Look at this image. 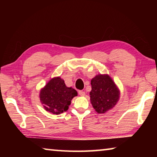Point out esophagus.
Segmentation results:
<instances>
[{
	"instance_id": "obj_1",
	"label": "esophagus",
	"mask_w": 157,
	"mask_h": 157,
	"mask_svg": "<svg viewBox=\"0 0 157 157\" xmlns=\"http://www.w3.org/2000/svg\"><path fill=\"white\" fill-rule=\"evenodd\" d=\"M78 94L79 95H81V96H84V95H85V92L83 91H79Z\"/></svg>"
}]
</instances>
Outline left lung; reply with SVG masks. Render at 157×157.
I'll return each instance as SVG.
<instances>
[{
  "label": "left lung",
  "mask_w": 157,
  "mask_h": 157,
  "mask_svg": "<svg viewBox=\"0 0 157 157\" xmlns=\"http://www.w3.org/2000/svg\"><path fill=\"white\" fill-rule=\"evenodd\" d=\"M91 102L98 113L112 109L119 99V90L107 75H98L91 81Z\"/></svg>",
  "instance_id": "left-lung-1"
}]
</instances>
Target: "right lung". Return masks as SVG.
<instances>
[{
  "label": "right lung",
  "instance_id": "add662e5",
  "mask_svg": "<svg viewBox=\"0 0 157 157\" xmlns=\"http://www.w3.org/2000/svg\"><path fill=\"white\" fill-rule=\"evenodd\" d=\"M76 95V90L66 86L60 78H55L41 90L39 96L45 109L57 115L68 110L71 100Z\"/></svg>",
  "mask_w": 157,
  "mask_h": 157
}]
</instances>
